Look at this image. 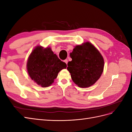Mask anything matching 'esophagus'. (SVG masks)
<instances>
[{"label": "esophagus", "mask_w": 132, "mask_h": 132, "mask_svg": "<svg viewBox=\"0 0 132 132\" xmlns=\"http://www.w3.org/2000/svg\"><path fill=\"white\" fill-rule=\"evenodd\" d=\"M64 62H65L66 64H67L68 62V59H65L64 61Z\"/></svg>", "instance_id": "34e87169"}]
</instances>
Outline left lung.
I'll return each instance as SVG.
<instances>
[{
    "label": "left lung",
    "mask_w": 132,
    "mask_h": 132,
    "mask_svg": "<svg viewBox=\"0 0 132 132\" xmlns=\"http://www.w3.org/2000/svg\"><path fill=\"white\" fill-rule=\"evenodd\" d=\"M72 61L67 69L75 84L80 87L94 85L101 77L104 61L99 51L89 42L76 46L70 54Z\"/></svg>",
    "instance_id": "1"
}]
</instances>
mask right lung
<instances>
[{"label": "right lung", "instance_id": "obj_1", "mask_svg": "<svg viewBox=\"0 0 132 132\" xmlns=\"http://www.w3.org/2000/svg\"><path fill=\"white\" fill-rule=\"evenodd\" d=\"M67 64L54 54L50 48L37 46L32 52L27 63V69L32 80L42 87L54 82L58 73L66 68Z\"/></svg>", "mask_w": 132, "mask_h": 132}]
</instances>
